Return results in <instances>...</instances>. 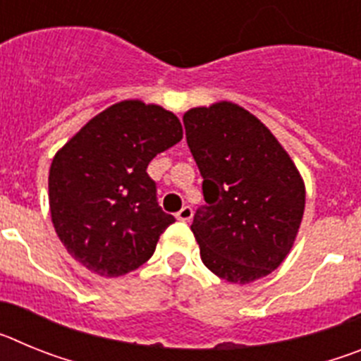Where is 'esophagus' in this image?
I'll list each match as a JSON object with an SVG mask.
<instances>
[{
    "mask_svg": "<svg viewBox=\"0 0 361 361\" xmlns=\"http://www.w3.org/2000/svg\"><path fill=\"white\" fill-rule=\"evenodd\" d=\"M191 216H193V209H191L190 206H184V208L177 213V219L183 220V222H190Z\"/></svg>",
    "mask_w": 361,
    "mask_h": 361,
    "instance_id": "obj_1",
    "label": "esophagus"
}]
</instances>
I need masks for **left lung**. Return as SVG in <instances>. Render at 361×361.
I'll list each match as a JSON object with an SVG mask.
<instances>
[{"mask_svg": "<svg viewBox=\"0 0 361 361\" xmlns=\"http://www.w3.org/2000/svg\"><path fill=\"white\" fill-rule=\"evenodd\" d=\"M206 204L191 231L204 266L231 283L275 271L291 251L305 208L295 162L253 114L229 101L184 114Z\"/></svg>", "mask_w": 361, "mask_h": 361, "instance_id": "8db88e82", "label": "left lung"}]
</instances>
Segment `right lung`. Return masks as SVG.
Segmentation results:
<instances>
[{
  "label": "right lung",
  "mask_w": 361,
  "mask_h": 361,
  "mask_svg": "<svg viewBox=\"0 0 361 361\" xmlns=\"http://www.w3.org/2000/svg\"><path fill=\"white\" fill-rule=\"evenodd\" d=\"M180 139L175 114L130 99L97 114L56 153L50 215L59 240L81 266L114 279L148 262L175 219L159 206L146 168Z\"/></svg>",
  "instance_id": "obj_1"
}]
</instances>
